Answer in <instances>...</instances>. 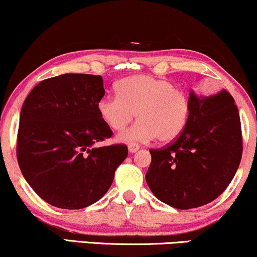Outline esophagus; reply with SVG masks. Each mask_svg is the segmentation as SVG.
Here are the masks:
<instances>
[{"mask_svg":"<svg viewBox=\"0 0 257 257\" xmlns=\"http://www.w3.org/2000/svg\"><path fill=\"white\" fill-rule=\"evenodd\" d=\"M139 145L138 144H136V143H131V144H128V151L131 154H135V153H137V151L139 150Z\"/></svg>","mask_w":257,"mask_h":257,"instance_id":"34e87169","label":"esophagus"}]
</instances>
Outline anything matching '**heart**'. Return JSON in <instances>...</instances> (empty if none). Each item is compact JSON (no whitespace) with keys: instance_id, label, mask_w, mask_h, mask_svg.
Masks as SVG:
<instances>
[{"instance_id":"1","label":"heart","mask_w":257,"mask_h":257,"mask_svg":"<svg viewBox=\"0 0 257 257\" xmlns=\"http://www.w3.org/2000/svg\"><path fill=\"white\" fill-rule=\"evenodd\" d=\"M116 90L118 95H104L97 101L101 119L114 131L126 127L136 113L139 119L118 136V141L147 143L157 138L168 143L185 131L191 106L170 81L150 75L131 76L120 81Z\"/></svg>"}]
</instances>
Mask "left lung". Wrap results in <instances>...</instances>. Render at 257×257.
I'll list each match as a JSON object with an SVG mask.
<instances>
[{
    "label": "left lung",
    "instance_id": "8db88e82",
    "mask_svg": "<svg viewBox=\"0 0 257 257\" xmlns=\"http://www.w3.org/2000/svg\"><path fill=\"white\" fill-rule=\"evenodd\" d=\"M188 123L172 144L150 149L145 180L158 200L179 208L200 207L226 189L242 158L238 108L226 90L189 94Z\"/></svg>",
    "mask_w": 257,
    "mask_h": 257
}]
</instances>
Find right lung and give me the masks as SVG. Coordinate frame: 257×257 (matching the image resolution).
<instances>
[{"mask_svg": "<svg viewBox=\"0 0 257 257\" xmlns=\"http://www.w3.org/2000/svg\"><path fill=\"white\" fill-rule=\"evenodd\" d=\"M101 76L64 74L41 81L22 104L17 157L22 175L50 205L84 208L108 191L127 147L96 148L112 137L97 101Z\"/></svg>", "mask_w": 257, "mask_h": 257, "instance_id": "right-lung-1", "label": "right lung"}]
</instances>
